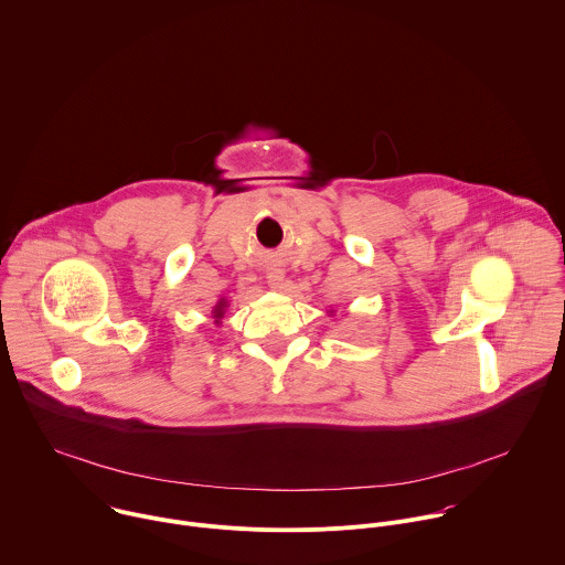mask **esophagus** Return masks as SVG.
I'll return each mask as SVG.
<instances>
[{
	"mask_svg": "<svg viewBox=\"0 0 565 565\" xmlns=\"http://www.w3.org/2000/svg\"><path fill=\"white\" fill-rule=\"evenodd\" d=\"M267 278H269V285H271L274 289H282V285H285V271H282V269H271V271L267 274Z\"/></svg>",
	"mask_w": 565,
	"mask_h": 565,
	"instance_id": "obj_1",
	"label": "esophagus"
}]
</instances>
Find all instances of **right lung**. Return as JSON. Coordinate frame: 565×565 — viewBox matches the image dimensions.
Here are the masks:
<instances>
[{
  "label": "right lung",
  "mask_w": 565,
  "mask_h": 565,
  "mask_svg": "<svg viewBox=\"0 0 565 565\" xmlns=\"http://www.w3.org/2000/svg\"><path fill=\"white\" fill-rule=\"evenodd\" d=\"M227 307V302L225 300H221L216 307H214V318H221L223 316V309Z\"/></svg>",
  "instance_id": "add662e5"
}]
</instances>
